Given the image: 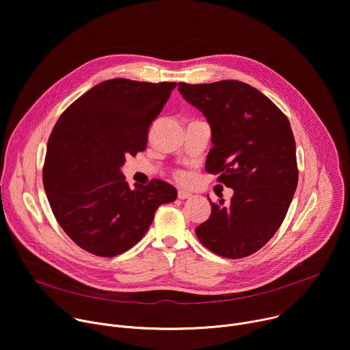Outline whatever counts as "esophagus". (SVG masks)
I'll return each mask as SVG.
<instances>
[{
    "label": "esophagus",
    "instance_id": "1",
    "mask_svg": "<svg viewBox=\"0 0 350 350\" xmlns=\"http://www.w3.org/2000/svg\"><path fill=\"white\" fill-rule=\"evenodd\" d=\"M177 196H178V199H189L192 195L189 193V192H187V191H178V193H177Z\"/></svg>",
    "mask_w": 350,
    "mask_h": 350
}]
</instances>
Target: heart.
Returning <instances> with one entry per match:
<instances>
[{"instance_id":"1","label":"heart","mask_w":350,"mask_h":350,"mask_svg":"<svg viewBox=\"0 0 350 350\" xmlns=\"http://www.w3.org/2000/svg\"><path fill=\"white\" fill-rule=\"evenodd\" d=\"M174 178L178 180V181H184L187 178V174L184 172H181V170H176L174 172Z\"/></svg>"}]
</instances>
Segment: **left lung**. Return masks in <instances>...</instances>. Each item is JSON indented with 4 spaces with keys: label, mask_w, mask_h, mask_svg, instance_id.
Returning a JSON list of instances; mask_svg holds the SVG:
<instances>
[{
    "label": "left lung",
    "mask_w": 350,
    "mask_h": 350,
    "mask_svg": "<svg viewBox=\"0 0 350 350\" xmlns=\"http://www.w3.org/2000/svg\"><path fill=\"white\" fill-rule=\"evenodd\" d=\"M178 91L212 127L206 172L234 189L228 205L211 201L212 213L195 228L196 237L219 256L246 258L280 228L297 185L289 120L265 94L238 80L178 83Z\"/></svg>",
    "instance_id": "1"
}]
</instances>
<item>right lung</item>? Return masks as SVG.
Wrapping results in <instances>:
<instances>
[{
	"instance_id": "1",
	"label": "right lung",
	"mask_w": 350,
	"mask_h": 350,
	"mask_svg": "<svg viewBox=\"0 0 350 350\" xmlns=\"http://www.w3.org/2000/svg\"><path fill=\"white\" fill-rule=\"evenodd\" d=\"M176 83L112 79L66 108L48 138L42 184L53 213L84 251L113 258L134 246L177 189L159 178L129 185L127 157L142 152L148 130Z\"/></svg>"
}]
</instances>
